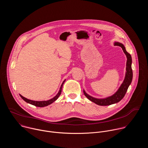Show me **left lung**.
<instances>
[{
    "label": "left lung",
    "instance_id": "left-lung-1",
    "mask_svg": "<svg viewBox=\"0 0 148 148\" xmlns=\"http://www.w3.org/2000/svg\"><path fill=\"white\" fill-rule=\"evenodd\" d=\"M114 45L116 46H120L122 49L124 53L126 54V57H127V61H126V72L125 74V77L123 80V82L121 84V86L118 89V90L113 95L106 98H103V99L95 98L89 95L88 94H87L86 92V91L84 90V95H85V96L88 99H90L91 101L95 103L98 105H101V106H107V105H110L114 104L119 102L125 96L132 80L133 73H132V70L131 67L132 57L131 54L126 51L125 47L122 44L118 43V42H115Z\"/></svg>",
    "mask_w": 148,
    "mask_h": 148
}]
</instances>
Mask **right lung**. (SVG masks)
I'll use <instances>...</instances> for the list:
<instances>
[{"label":"right lung","mask_w":148,"mask_h":148,"mask_svg":"<svg viewBox=\"0 0 148 148\" xmlns=\"http://www.w3.org/2000/svg\"><path fill=\"white\" fill-rule=\"evenodd\" d=\"M66 80H64V81H63V82L62 83L61 86L60 87V90L58 92V94L54 97L52 99H49L48 101H33V100H30V99H29L27 98H25L24 97H23L22 95H21L20 94V96L21 97V98H22L25 101H26V102L29 103H30L32 105H34V106H36V107H46L47 106V105L52 103L53 102H54L58 97L61 94V90H62V85L63 84H64V82H65Z\"/></svg>","instance_id":"right-lung-1"}]
</instances>
